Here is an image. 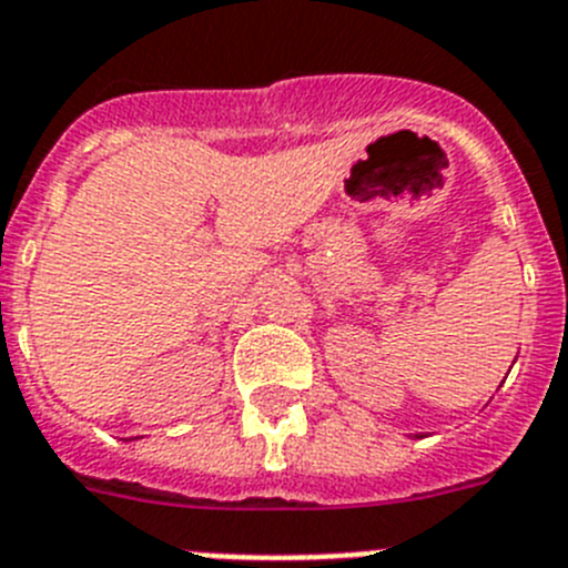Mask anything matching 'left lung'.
Instances as JSON below:
<instances>
[{"label":"left lung","mask_w":568,"mask_h":568,"mask_svg":"<svg viewBox=\"0 0 568 568\" xmlns=\"http://www.w3.org/2000/svg\"><path fill=\"white\" fill-rule=\"evenodd\" d=\"M416 439H419V434H416Z\"/></svg>","instance_id":"8db88e82"}]
</instances>
